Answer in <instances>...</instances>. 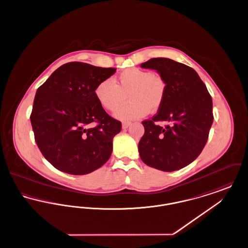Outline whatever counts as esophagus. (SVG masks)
Listing matches in <instances>:
<instances>
[{
  "label": "esophagus",
  "mask_w": 248,
  "mask_h": 248,
  "mask_svg": "<svg viewBox=\"0 0 248 248\" xmlns=\"http://www.w3.org/2000/svg\"><path fill=\"white\" fill-rule=\"evenodd\" d=\"M130 125H131V123H128V122H124V123L122 124V127H123V129H126V128H128Z\"/></svg>",
  "instance_id": "obj_1"
}]
</instances>
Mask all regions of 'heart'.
I'll return each instance as SVG.
<instances>
[{
	"label": "heart",
	"instance_id": "b5f03b06",
	"mask_svg": "<svg viewBox=\"0 0 248 248\" xmlns=\"http://www.w3.org/2000/svg\"><path fill=\"white\" fill-rule=\"evenodd\" d=\"M165 81L152 71L129 68L122 71L114 83L109 79L98 83L94 95L99 104L108 110H115L125 101L128 104L114 112V117L122 121L142 118L149 111H156L165 99Z\"/></svg>",
	"mask_w": 248,
	"mask_h": 248
}]
</instances>
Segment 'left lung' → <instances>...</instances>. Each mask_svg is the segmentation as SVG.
Wrapping results in <instances>:
<instances>
[{
	"instance_id": "left-lung-1",
	"label": "left lung",
	"mask_w": 248,
	"mask_h": 248,
	"mask_svg": "<svg viewBox=\"0 0 248 248\" xmlns=\"http://www.w3.org/2000/svg\"><path fill=\"white\" fill-rule=\"evenodd\" d=\"M157 71L166 85L165 99L152 120L143 121L139 143L144 164L165 172L181 169L200 155L213 124L211 95L198 73L175 60L156 58L140 65ZM166 121L165 128L155 124Z\"/></svg>"
}]
</instances>
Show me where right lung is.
I'll return each mask as SVG.
<instances>
[{
  "label": "right lung",
  "instance_id": "1",
  "mask_svg": "<svg viewBox=\"0 0 248 248\" xmlns=\"http://www.w3.org/2000/svg\"><path fill=\"white\" fill-rule=\"evenodd\" d=\"M116 69L70 62L54 71L36 92L31 122L48 162L64 173L85 175L104 165L122 124L97 101L94 89ZM98 125L90 128L93 122Z\"/></svg>",
  "mask_w": 248,
  "mask_h": 248
}]
</instances>
